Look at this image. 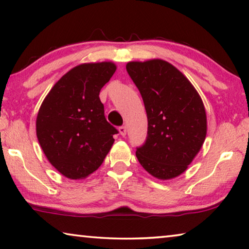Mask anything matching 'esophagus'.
I'll use <instances>...</instances> for the list:
<instances>
[{
    "mask_svg": "<svg viewBox=\"0 0 249 249\" xmlns=\"http://www.w3.org/2000/svg\"><path fill=\"white\" fill-rule=\"evenodd\" d=\"M119 132H120L122 136H125V135H126V127H125V126H121V127H119Z\"/></svg>",
    "mask_w": 249,
    "mask_h": 249,
    "instance_id": "1",
    "label": "esophagus"
}]
</instances>
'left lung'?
I'll return each instance as SVG.
<instances>
[{
    "mask_svg": "<svg viewBox=\"0 0 249 249\" xmlns=\"http://www.w3.org/2000/svg\"><path fill=\"white\" fill-rule=\"evenodd\" d=\"M126 70L141 92L148 120L146 142L136 157L155 178L174 179L188 169L205 141L204 104L187 77L162 59L129 61Z\"/></svg>",
    "mask_w": 249,
    "mask_h": 249,
    "instance_id": "obj_1",
    "label": "left lung"
}]
</instances>
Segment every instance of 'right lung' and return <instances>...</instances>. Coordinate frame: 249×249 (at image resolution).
I'll use <instances>...</instances> for the list:
<instances>
[{
    "label": "right lung",
    "mask_w": 249,
    "mask_h": 249,
    "mask_svg": "<svg viewBox=\"0 0 249 249\" xmlns=\"http://www.w3.org/2000/svg\"><path fill=\"white\" fill-rule=\"evenodd\" d=\"M116 71L111 61L69 70L41 103L36 135L48 161L66 178H87L102 165L117 129L104 116L100 91Z\"/></svg>",
    "instance_id": "1"
}]
</instances>
